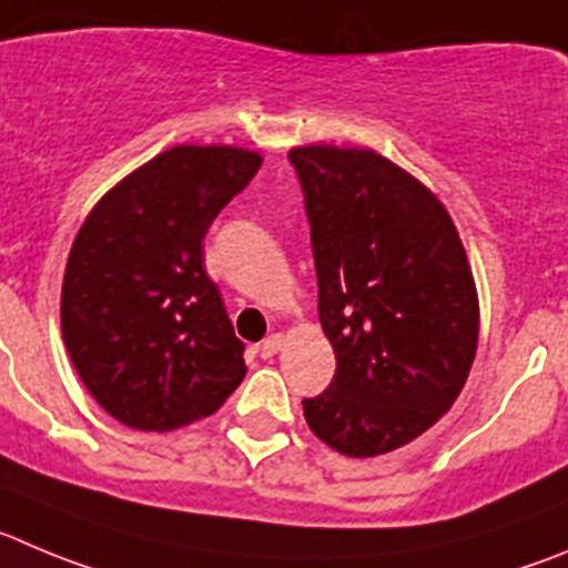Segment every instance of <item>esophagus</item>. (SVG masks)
Masks as SVG:
<instances>
[{"label": "esophagus", "instance_id": "34e87169", "mask_svg": "<svg viewBox=\"0 0 568 568\" xmlns=\"http://www.w3.org/2000/svg\"><path fill=\"white\" fill-rule=\"evenodd\" d=\"M280 347H283V336H280V333H272V336H266L263 342H260L257 353H260V358H272V356H277Z\"/></svg>", "mask_w": 568, "mask_h": 568}]
</instances>
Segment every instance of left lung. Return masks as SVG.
Masks as SVG:
<instances>
[{"instance_id": "1", "label": "left lung", "mask_w": 568, "mask_h": 568, "mask_svg": "<svg viewBox=\"0 0 568 568\" xmlns=\"http://www.w3.org/2000/svg\"><path fill=\"white\" fill-rule=\"evenodd\" d=\"M305 193L320 322L336 375L305 397L311 432L347 457H378L434 426L468 381L479 300L437 195L369 148L288 153Z\"/></svg>"}]
</instances>
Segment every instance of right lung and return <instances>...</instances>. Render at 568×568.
<instances>
[{"mask_svg": "<svg viewBox=\"0 0 568 568\" xmlns=\"http://www.w3.org/2000/svg\"><path fill=\"white\" fill-rule=\"evenodd\" d=\"M260 153L176 145L94 204L67 260L61 331L92 397L123 426L171 432L219 412L246 375L204 235Z\"/></svg>", "mask_w": 568, "mask_h": 568, "instance_id": "add662e5", "label": "right lung"}]
</instances>
